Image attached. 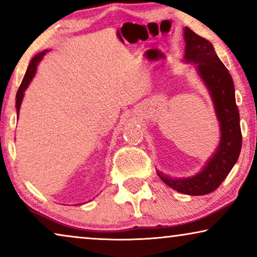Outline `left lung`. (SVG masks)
I'll list each match as a JSON object with an SVG mask.
<instances>
[{"label":"left lung","instance_id":"obj_1","mask_svg":"<svg viewBox=\"0 0 257 257\" xmlns=\"http://www.w3.org/2000/svg\"><path fill=\"white\" fill-rule=\"evenodd\" d=\"M185 59L196 63L200 77L213 98L221 127V140L216 152L206 167L192 178L172 179L157 172L165 184L188 195L209 194L222 184L241 152L242 135L240 113L235 100L234 83L229 71L217 57L213 45L194 31L185 28Z\"/></svg>","mask_w":257,"mask_h":257}]
</instances>
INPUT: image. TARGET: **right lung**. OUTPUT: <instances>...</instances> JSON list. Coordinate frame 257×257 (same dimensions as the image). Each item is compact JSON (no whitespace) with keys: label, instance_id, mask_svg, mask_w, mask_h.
Masks as SVG:
<instances>
[{"label":"right lung","instance_id":"add662e5","mask_svg":"<svg viewBox=\"0 0 257 257\" xmlns=\"http://www.w3.org/2000/svg\"><path fill=\"white\" fill-rule=\"evenodd\" d=\"M45 52H47V51H43V52H41V54L36 55L33 59H31L30 63H29V66H28L26 75H24L22 83H21V85H20V87H19V91H17V93H16L17 115H19L20 106H21V103H22V99H23V96H24V91H26L28 85H29V83L31 82V79L34 78L35 72H36V69H37L38 63H40L41 59L43 58V56L45 55Z\"/></svg>","mask_w":257,"mask_h":257}]
</instances>
